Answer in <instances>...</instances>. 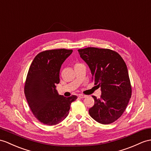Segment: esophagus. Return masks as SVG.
<instances>
[{"label":"esophagus","instance_id":"obj_1","mask_svg":"<svg viewBox=\"0 0 151 151\" xmlns=\"http://www.w3.org/2000/svg\"><path fill=\"white\" fill-rule=\"evenodd\" d=\"M79 97L80 98H85V97H86V95H83V94H79Z\"/></svg>","mask_w":151,"mask_h":151}]
</instances>
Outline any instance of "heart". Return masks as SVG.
<instances>
[{
  "mask_svg": "<svg viewBox=\"0 0 151 151\" xmlns=\"http://www.w3.org/2000/svg\"><path fill=\"white\" fill-rule=\"evenodd\" d=\"M78 64H79V63H76V65H78Z\"/></svg>",
  "mask_w": 151,
  "mask_h": 151,
  "instance_id": "1",
  "label": "heart"
}]
</instances>
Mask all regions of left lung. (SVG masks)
I'll list each match as a JSON object with an SVG mask.
<instances>
[{"instance_id":"obj_1","label":"left lung","mask_w":151,"mask_h":151,"mask_svg":"<svg viewBox=\"0 0 151 151\" xmlns=\"http://www.w3.org/2000/svg\"><path fill=\"white\" fill-rule=\"evenodd\" d=\"M78 51L102 91L99 99L92 96L95 104L89 109L90 115L99 123L111 124L122 116L131 97L126 64L118 52L109 49L87 47Z\"/></svg>"}]
</instances>
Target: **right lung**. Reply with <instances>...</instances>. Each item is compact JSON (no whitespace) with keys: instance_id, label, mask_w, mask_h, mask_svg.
I'll return each instance as SVG.
<instances>
[{"instance_id":"obj_1","label":"right lung","mask_w":151,"mask_h":151,"mask_svg":"<svg viewBox=\"0 0 151 151\" xmlns=\"http://www.w3.org/2000/svg\"><path fill=\"white\" fill-rule=\"evenodd\" d=\"M72 50H47L36 55L29 67L24 93L33 115L40 122L54 126L68 115L70 104L78 97L59 95L56 84L60 83V71Z\"/></svg>"}]
</instances>
